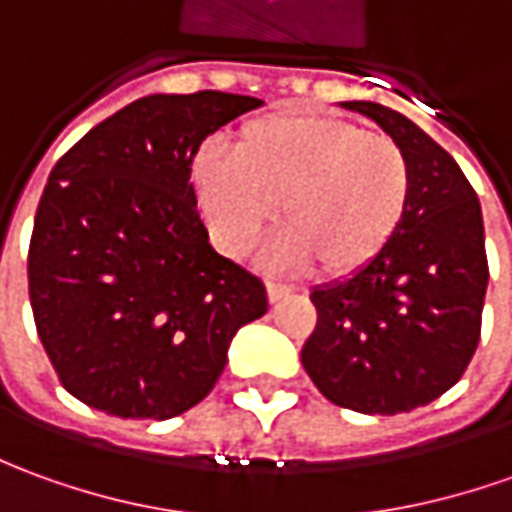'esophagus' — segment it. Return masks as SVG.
<instances>
[{"mask_svg": "<svg viewBox=\"0 0 512 512\" xmlns=\"http://www.w3.org/2000/svg\"><path fill=\"white\" fill-rule=\"evenodd\" d=\"M266 294H269V302L274 305V302L285 300V297L291 294V288L283 283H266Z\"/></svg>", "mask_w": 512, "mask_h": 512, "instance_id": "esophagus-1", "label": "esophagus"}]
</instances>
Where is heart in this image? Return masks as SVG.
I'll return each mask as SVG.
<instances>
[{
  "mask_svg": "<svg viewBox=\"0 0 512 512\" xmlns=\"http://www.w3.org/2000/svg\"><path fill=\"white\" fill-rule=\"evenodd\" d=\"M190 184L218 246L243 255L280 204L285 232L271 246L277 269H311L344 280L370 269L401 229L412 168L398 142L358 123L280 111L246 123L235 156L201 148Z\"/></svg>",
  "mask_w": 512,
  "mask_h": 512,
  "instance_id": "obj_1",
  "label": "heart"
}]
</instances>
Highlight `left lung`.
I'll return each mask as SVG.
<instances>
[{"mask_svg":"<svg viewBox=\"0 0 512 512\" xmlns=\"http://www.w3.org/2000/svg\"><path fill=\"white\" fill-rule=\"evenodd\" d=\"M342 106L401 145L412 198L370 269L311 291L316 330L300 358L330 403L401 415L454 387L479 344L488 288L482 207L451 154L401 111L367 100Z\"/></svg>","mask_w":512,"mask_h":512,"instance_id":"obj_1","label":"left lung"}]
</instances>
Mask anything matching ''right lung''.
Instances as JSON below:
<instances>
[{
    "label": "right lung",
    "instance_id": "1",
    "mask_svg": "<svg viewBox=\"0 0 512 512\" xmlns=\"http://www.w3.org/2000/svg\"><path fill=\"white\" fill-rule=\"evenodd\" d=\"M263 100L148 95L52 168L27 277L38 336L69 395L131 420L193 409L266 288L210 246L190 162L201 139Z\"/></svg>",
    "mask_w": 512,
    "mask_h": 512
}]
</instances>
